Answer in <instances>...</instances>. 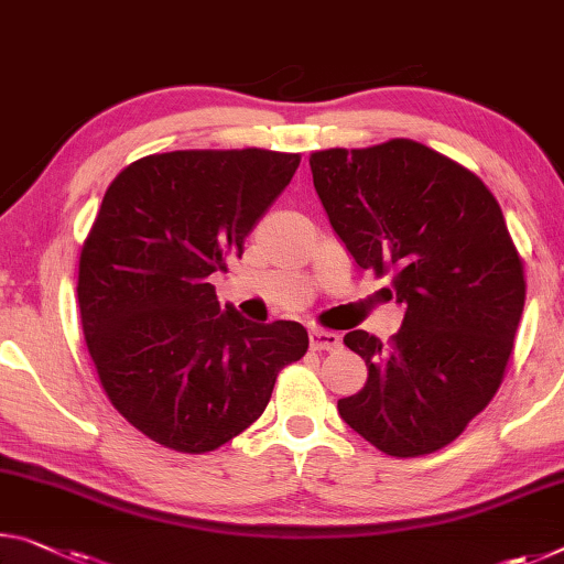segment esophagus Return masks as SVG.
<instances>
[{"label": "esophagus", "instance_id": "34e87169", "mask_svg": "<svg viewBox=\"0 0 564 564\" xmlns=\"http://www.w3.org/2000/svg\"><path fill=\"white\" fill-rule=\"evenodd\" d=\"M308 341L311 348H316V351H336V348H341V336L324 328H311Z\"/></svg>", "mask_w": 564, "mask_h": 564}]
</instances>
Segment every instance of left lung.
Returning a JSON list of instances; mask_svg holds the SVG:
<instances>
[{"label": "left lung", "instance_id": "1", "mask_svg": "<svg viewBox=\"0 0 564 564\" xmlns=\"http://www.w3.org/2000/svg\"><path fill=\"white\" fill-rule=\"evenodd\" d=\"M308 163L330 228L356 265L391 273L389 296L404 306L389 346L344 336L369 379L338 414L391 457L442 449L497 394L522 318L502 208L477 175L414 140L321 150Z\"/></svg>", "mask_w": 564, "mask_h": 564}]
</instances>
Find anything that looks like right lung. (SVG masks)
<instances>
[{"label":"right lung","mask_w":564,"mask_h":564,"mask_svg":"<svg viewBox=\"0 0 564 564\" xmlns=\"http://www.w3.org/2000/svg\"><path fill=\"white\" fill-rule=\"evenodd\" d=\"M299 155L175 150L107 187L79 256L85 341L112 406L167 449L203 454L243 432L308 348L296 321L220 308L213 273L291 183Z\"/></svg>","instance_id":"right-lung-1"}]
</instances>
